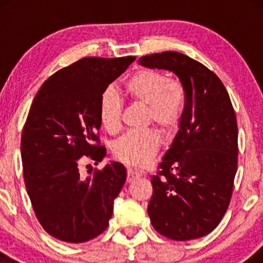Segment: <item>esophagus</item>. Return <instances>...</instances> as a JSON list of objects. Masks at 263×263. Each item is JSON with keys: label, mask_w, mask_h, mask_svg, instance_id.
Instances as JSON below:
<instances>
[{"label": "esophagus", "mask_w": 263, "mask_h": 263, "mask_svg": "<svg viewBox=\"0 0 263 263\" xmlns=\"http://www.w3.org/2000/svg\"><path fill=\"white\" fill-rule=\"evenodd\" d=\"M140 172L135 171V170H132V168H128L127 171V182L130 183L133 181H135V179H138L140 177Z\"/></svg>", "instance_id": "obj_1"}]
</instances>
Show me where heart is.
Here are the masks:
<instances>
[{
  "label": "heart",
  "instance_id": "heart-1",
  "mask_svg": "<svg viewBox=\"0 0 263 263\" xmlns=\"http://www.w3.org/2000/svg\"><path fill=\"white\" fill-rule=\"evenodd\" d=\"M125 92L133 103L146 106V122H152L165 134L178 127L185 105V95L176 81H167L166 75L153 69H141L125 82ZM99 121L110 134L121 129L122 102L112 87L103 91L99 98ZM160 147V138L154 129L133 132L114 143L112 151L118 160L130 166L142 167L153 160Z\"/></svg>",
  "mask_w": 263,
  "mask_h": 263
}]
</instances>
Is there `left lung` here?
Listing matches in <instances>:
<instances>
[{
	"label": "left lung",
	"instance_id": "1",
	"mask_svg": "<svg viewBox=\"0 0 263 263\" xmlns=\"http://www.w3.org/2000/svg\"><path fill=\"white\" fill-rule=\"evenodd\" d=\"M139 63L172 71L185 93L177 134L151 177V222L170 239L200 238L217 228L231 200L238 159L235 110L220 79L189 56L165 51Z\"/></svg>",
	"mask_w": 263,
	"mask_h": 263
}]
</instances>
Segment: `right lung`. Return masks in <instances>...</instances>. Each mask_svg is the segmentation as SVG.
I'll use <instances>...</instances> for the list:
<instances>
[{
    "label": "right lung",
    "mask_w": 263,
    "mask_h": 263,
    "mask_svg": "<svg viewBox=\"0 0 263 263\" xmlns=\"http://www.w3.org/2000/svg\"><path fill=\"white\" fill-rule=\"evenodd\" d=\"M136 57H85L51 75L32 102L21 135L24 181L43 229L55 238L82 243L100 235L127 178L121 163L84 178L86 159L100 163L99 98Z\"/></svg>",
    "instance_id": "obj_1"
}]
</instances>
